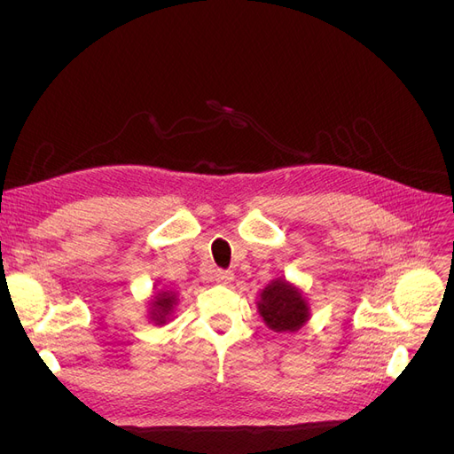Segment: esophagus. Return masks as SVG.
<instances>
[{
	"label": "esophagus",
	"instance_id": "esophagus-1",
	"mask_svg": "<svg viewBox=\"0 0 454 454\" xmlns=\"http://www.w3.org/2000/svg\"><path fill=\"white\" fill-rule=\"evenodd\" d=\"M232 278H235V274H232V270L217 269V270L214 272V280L219 282V284H229V282H232Z\"/></svg>",
	"mask_w": 454,
	"mask_h": 454
}]
</instances>
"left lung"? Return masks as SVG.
I'll list each match as a JSON object with an SVG mask.
<instances>
[{"instance_id":"obj_1","label":"left lung","mask_w":454,"mask_h":454,"mask_svg":"<svg viewBox=\"0 0 454 454\" xmlns=\"http://www.w3.org/2000/svg\"><path fill=\"white\" fill-rule=\"evenodd\" d=\"M259 314L274 332H297L309 320L307 301L286 280L270 282L257 303Z\"/></svg>"}]
</instances>
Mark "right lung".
Returning a JSON list of instances; mask_svg holds the SVG:
<instances>
[{"label": "right lung", "instance_id": "right-lung-1", "mask_svg": "<svg viewBox=\"0 0 454 454\" xmlns=\"http://www.w3.org/2000/svg\"><path fill=\"white\" fill-rule=\"evenodd\" d=\"M176 305V295L172 292H162L157 295L153 301V312H151V318L155 320V324H164L167 322V316L172 312Z\"/></svg>", "mask_w": 454, "mask_h": 454}]
</instances>
